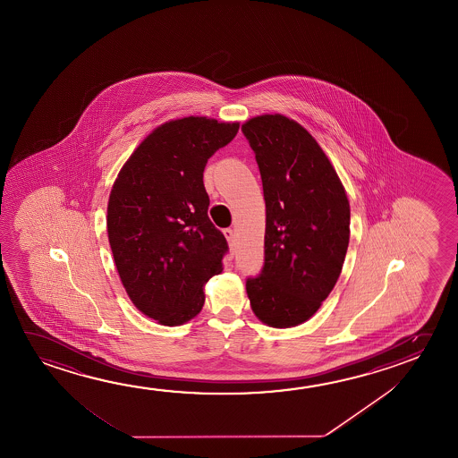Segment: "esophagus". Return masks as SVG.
<instances>
[{"mask_svg":"<svg viewBox=\"0 0 458 458\" xmlns=\"http://www.w3.org/2000/svg\"><path fill=\"white\" fill-rule=\"evenodd\" d=\"M224 234H225L228 244H230V247L233 249V246H234V232H233L232 228H225Z\"/></svg>","mask_w":458,"mask_h":458,"instance_id":"1","label":"esophagus"}]
</instances>
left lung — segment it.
Segmentation results:
<instances>
[{
	"mask_svg": "<svg viewBox=\"0 0 458 458\" xmlns=\"http://www.w3.org/2000/svg\"><path fill=\"white\" fill-rule=\"evenodd\" d=\"M267 204L265 261L247 277L263 324L289 328L316 314L338 281L351 233V206L316 140L281 114L246 122Z\"/></svg>",
	"mask_w": 458,
	"mask_h": 458,
	"instance_id": "left-lung-1",
	"label": "left lung"
}]
</instances>
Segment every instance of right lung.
I'll use <instances>...</instances> for the list:
<instances>
[{"label": "right lung", "instance_id": "obj_1", "mask_svg": "<svg viewBox=\"0 0 458 458\" xmlns=\"http://www.w3.org/2000/svg\"><path fill=\"white\" fill-rule=\"evenodd\" d=\"M240 123L206 117L157 128L120 169L107 204V236L120 281L142 314L168 327L189 322L203 287L222 273L224 233L208 216L206 163Z\"/></svg>", "mask_w": 458, "mask_h": 458}]
</instances>
